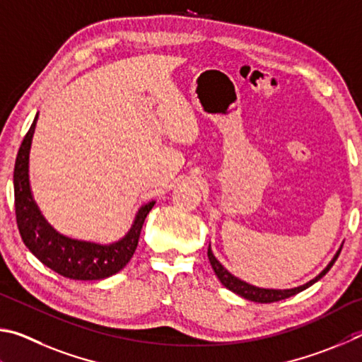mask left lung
Listing matches in <instances>:
<instances>
[{"mask_svg": "<svg viewBox=\"0 0 362 362\" xmlns=\"http://www.w3.org/2000/svg\"><path fill=\"white\" fill-rule=\"evenodd\" d=\"M341 248L337 251V255L334 256V259L331 262H329L327 267L321 272V274L313 278V280H310L308 283L302 284V286H297L293 289H264V288H257V286H252V284H248L246 281L238 280L237 276H233L230 272H227L223 264H221L216 257H214L213 251H211V246L208 248V259H210V264L214 270V274L219 278V281L224 284L227 289H230L232 293H235L238 296L245 297V299L252 300V302H259V303H270V302H278V300H283V299H288L291 296H296L297 293H302L303 289H307L315 284L318 280H321L322 276H325L331 267L334 265V262L337 261V257L340 255Z\"/></svg>", "mask_w": 362, "mask_h": 362, "instance_id": "left-lung-1", "label": "left lung"}]
</instances>
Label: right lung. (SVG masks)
<instances>
[{
	"label": "right lung",
	"mask_w": 362,
	"mask_h": 362,
	"mask_svg": "<svg viewBox=\"0 0 362 362\" xmlns=\"http://www.w3.org/2000/svg\"><path fill=\"white\" fill-rule=\"evenodd\" d=\"M37 114L17 152L14 167L16 219L27 248L57 274L71 280H103L122 270L135 252L141 227L156 202L141 206L129 233L111 245L82 242L62 235L50 226L35 204L30 191L28 158Z\"/></svg>",
	"instance_id": "1"
}]
</instances>
